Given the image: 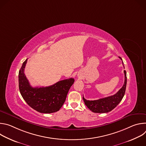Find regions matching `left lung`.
Wrapping results in <instances>:
<instances>
[{"label": "left lung", "instance_id": "left-lung-1", "mask_svg": "<svg viewBox=\"0 0 146 146\" xmlns=\"http://www.w3.org/2000/svg\"><path fill=\"white\" fill-rule=\"evenodd\" d=\"M119 58L122 60L121 58ZM123 72L125 75L124 84L122 88L115 94L112 96L95 100H86L84 97H82L83 100H84L86 105L90 110L94 113H108L114 109L118 105L122 99L126 90L127 80V73L125 70H124Z\"/></svg>", "mask_w": 146, "mask_h": 146}]
</instances>
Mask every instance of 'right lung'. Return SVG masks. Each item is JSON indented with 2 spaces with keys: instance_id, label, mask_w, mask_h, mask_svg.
<instances>
[{
  "instance_id": "add662e5",
  "label": "right lung",
  "mask_w": 146,
  "mask_h": 146,
  "mask_svg": "<svg viewBox=\"0 0 146 146\" xmlns=\"http://www.w3.org/2000/svg\"><path fill=\"white\" fill-rule=\"evenodd\" d=\"M27 60L24 62L18 74L19 89L23 99L38 112L52 113L58 111L65 102L69 90L74 83V78L61 80L48 87L33 88L24 73Z\"/></svg>"
}]
</instances>
